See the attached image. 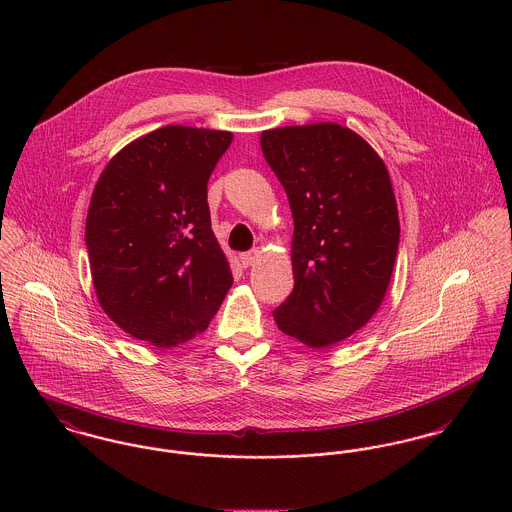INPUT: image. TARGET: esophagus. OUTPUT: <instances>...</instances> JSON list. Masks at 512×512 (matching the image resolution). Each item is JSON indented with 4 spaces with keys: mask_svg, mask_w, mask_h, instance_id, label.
<instances>
[{
    "mask_svg": "<svg viewBox=\"0 0 512 512\" xmlns=\"http://www.w3.org/2000/svg\"><path fill=\"white\" fill-rule=\"evenodd\" d=\"M260 256V252L258 250H250V252H242L240 254V262H242V266L244 268H248V266H252L254 262H256V258Z\"/></svg>",
    "mask_w": 512,
    "mask_h": 512,
    "instance_id": "esophagus-1",
    "label": "esophagus"
}]
</instances>
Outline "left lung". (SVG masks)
Wrapping results in <instances>:
<instances>
[{
	"instance_id": "8db88e82",
	"label": "left lung",
	"mask_w": 512,
	"mask_h": 512,
	"mask_svg": "<svg viewBox=\"0 0 512 512\" xmlns=\"http://www.w3.org/2000/svg\"><path fill=\"white\" fill-rule=\"evenodd\" d=\"M293 215V292L274 319L311 349L333 347L376 313L400 242L384 161L339 124L286 126L260 136Z\"/></svg>"
}]
</instances>
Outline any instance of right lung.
<instances>
[{"mask_svg":"<svg viewBox=\"0 0 512 512\" xmlns=\"http://www.w3.org/2000/svg\"><path fill=\"white\" fill-rule=\"evenodd\" d=\"M230 142V132L165 126L116 153L94 187L84 240L98 301L153 347L203 333L232 286L207 203Z\"/></svg>","mask_w":512,"mask_h":512,"instance_id":"obj_1","label":"right lung"}]
</instances>
